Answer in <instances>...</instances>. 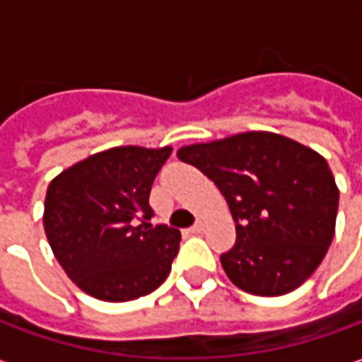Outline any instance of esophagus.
I'll return each mask as SVG.
<instances>
[{
  "mask_svg": "<svg viewBox=\"0 0 362 362\" xmlns=\"http://www.w3.org/2000/svg\"><path fill=\"white\" fill-rule=\"evenodd\" d=\"M202 230H204V225H202V223H196L194 227L189 228V233H194V235H199Z\"/></svg>",
  "mask_w": 362,
  "mask_h": 362,
  "instance_id": "obj_1",
  "label": "esophagus"
}]
</instances>
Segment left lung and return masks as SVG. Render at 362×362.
I'll use <instances>...</instances> for the list:
<instances>
[{
  "mask_svg": "<svg viewBox=\"0 0 362 362\" xmlns=\"http://www.w3.org/2000/svg\"><path fill=\"white\" fill-rule=\"evenodd\" d=\"M215 182L236 223L221 264L246 293L279 296L310 277L332 244L339 192L326 158L283 135L248 132L178 151Z\"/></svg>",
  "mask_w": 362,
  "mask_h": 362,
  "instance_id": "left-lung-1",
  "label": "left lung"
}]
</instances>
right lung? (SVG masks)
Wrapping results in <instances>:
<instances>
[{
    "mask_svg": "<svg viewBox=\"0 0 362 362\" xmlns=\"http://www.w3.org/2000/svg\"><path fill=\"white\" fill-rule=\"evenodd\" d=\"M173 149L114 147L56 176L44 205L54 256L87 295L124 303L168 277L180 230L151 225V186Z\"/></svg>",
    "mask_w": 362,
    "mask_h": 362,
    "instance_id": "1",
    "label": "right lung"
}]
</instances>
